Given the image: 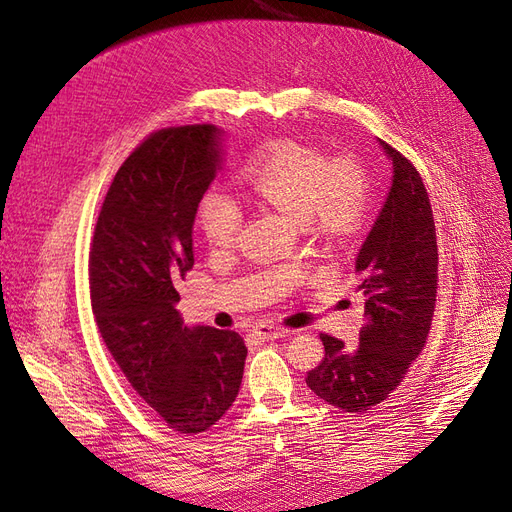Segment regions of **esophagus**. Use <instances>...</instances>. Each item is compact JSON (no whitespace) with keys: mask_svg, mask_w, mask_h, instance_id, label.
<instances>
[{"mask_svg":"<svg viewBox=\"0 0 512 512\" xmlns=\"http://www.w3.org/2000/svg\"><path fill=\"white\" fill-rule=\"evenodd\" d=\"M287 332L289 329H285V327H276V325H257L255 327V336L259 338V340H276V338H283V336H287Z\"/></svg>","mask_w":512,"mask_h":512,"instance_id":"1","label":"esophagus"}]
</instances>
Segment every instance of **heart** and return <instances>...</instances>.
<instances>
[{
  "label": "heart",
  "instance_id": "b5f03b06",
  "mask_svg": "<svg viewBox=\"0 0 512 512\" xmlns=\"http://www.w3.org/2000/svg\"><path fill=\"white\" fill-rule=\"evenodd\" d=\"M242 178L259 200L310 221L323 232H344L364 206V174L351 159L325 157L295 142H276L255 153ZM242 225L240 206L227 193L214 191L202 204V227L210 244L229 246Z\"/></svg>",
  "mask_w": 512,
  "mask_h": 512
}]
</instances>
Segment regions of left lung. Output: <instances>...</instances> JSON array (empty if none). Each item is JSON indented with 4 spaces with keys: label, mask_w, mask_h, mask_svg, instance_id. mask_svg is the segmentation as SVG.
Returning a JSON list of instances; mask_svg holds the SVG:
<instances>
[{
    "label": "left lung",
    "mask_w": 512,
    "mask_h": 512,
    "mask_svg": "<svg viewBox=\"0 0 512 512\" xmlns=\"http://www.w3.org/2000/svg\"><path fill=\"white\" fill-rule=\"evenodd\" d=\"M391 187L355 257L366 325L359 344L323 334L325 357L306 385L344 412L381 404L402 383L430 334L438 285V246L430 197L412 163L381 138Z\"/></svg>",
    "instance_id": "obj_1"
}]
</instances>
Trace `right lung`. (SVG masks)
Segmentation results:
<instances>
[{
  "mask_svg": "<svg viewBox=\"0 0 512 512\" xmlns=\"http://www.w3.org/2000/svg\"><path fill=\"white\" fill-rule=\"evenodd\" d=\"M217 125L161 129L114 176L95 225L93 315L110 355L140 398L180 434L217 423L234 404L244 340L185 325L176 285L193 268L197 204L225 155Z\"/></svg>",
  "mask_w": 512,
  "mask_h": 512,
  "instance_id": "1",
  "label": "right lung"
}]
</instances>
